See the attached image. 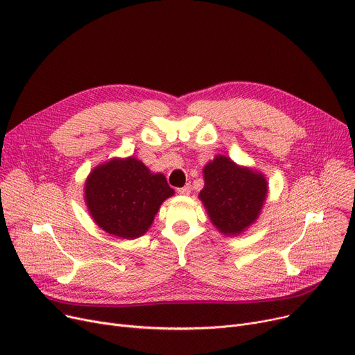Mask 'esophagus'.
Here are the masks:
<instances>
[{
  "instance_id": "esophagus-1",
  "label": "esophagus",
  "mask_w": 355,
  "mask_h": 355,
  "mask_svg": "<svg viewBox=\"0 0 355 355\" xmlns=\"http://www.w3.org/2000/svg\"><path fill=\"white\" fill-rule=\"evenodd\" d=\"M177 193L180 196H189L191 193V187L190 185H185V187H181V189H177Z\"/></svg>"
}]
</instances>
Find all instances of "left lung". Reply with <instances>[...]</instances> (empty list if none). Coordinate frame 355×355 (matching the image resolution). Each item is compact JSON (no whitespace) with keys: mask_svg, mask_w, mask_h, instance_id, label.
Listing matches in <instances>:
<instances>
[{"mask_svg":"<svg viewBox=\"0 0 355 355\" xmlns=\"http://www.w3.org/2000/svg\"><path fill=\"white\" fill-rule=\"evenodd\" d=\"M202 175L198 198L214 227L225 236L246 232L263 209L269 190L266 177L225 155H216L202 168Z\"/></svg>","mask_w":355,"mask_h":355,"instance_id":"left-lung-1","label":"left lung"}]
</instances>
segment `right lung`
Wrapping results in <instances>:
<instances>
[{
  "label": "right lung",
  "mask_w": 355,
  "mask_h": 355,
  "mask_svg": "<svg viewBox=\"0 0 355 355\" xmlns=\"http://www.w3.org/2000/svg\"><path fill=\"white\" fill-rule=\"evenodd\" d=\"M174 196L161 173L135 157L112 158L93 168L85 182V201L93 221L121 239L141 237L161 204Z\"/></svg>",
  "instance_id": "obj_1"
}]
</instances>
